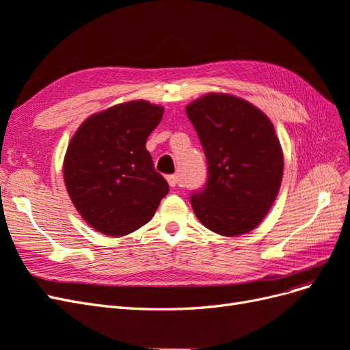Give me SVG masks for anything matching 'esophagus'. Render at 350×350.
Returning a JSON list of instances; mask_svg holds the SVG:
<instances>
[{"mask_svg":"<svg viewBox=\"0 0 350 350\" xmlns=\"http://www.w3.org/2000/svg\"><path fill=\"white\" fill-rule=\"evenodd\" d=\"M167 183H169V185L171 187H176V184H178V175H167Z\"/></svg>","mask_w":350,"mask_h":350,"instance_id":"34e87169","label":"esophagus"}]
</instances>
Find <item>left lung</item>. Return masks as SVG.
<instances>
[{"mask_svg": "<svg viewBox=\"0 0 350 350\" xmlns=\"http://www.w3.org/2000/svg\"><path fill=\"white\" fill-rule=\"evenodd\" d=\"M207 159V183L191 194L197 219L224 237L257 228L278 197L283 152L269 116L252 103L207 93L187 105Z\"/></svg>", "mask_w": 350, "mask_h": 350, "instance_id": "1", "label": "left lung"}]
</instances>
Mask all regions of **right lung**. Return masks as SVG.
<instances>
[{"instance_id":"right-lung-1","label":"right lung","mask_w":350,"mask_h":350,"mask_svg":"<svg viewBox=\"0 0 350 350\" xmlns=\"http://www.w3.org/2000/svg\"><path fill=\"white\" fill-rule=\"evenodd\" d=\"M163 108L131 100L93 113L67 147L64 183L80 216L94 230L124 237L146 225L167 194L146 140Z\"/></svg>"}]
</instances>
